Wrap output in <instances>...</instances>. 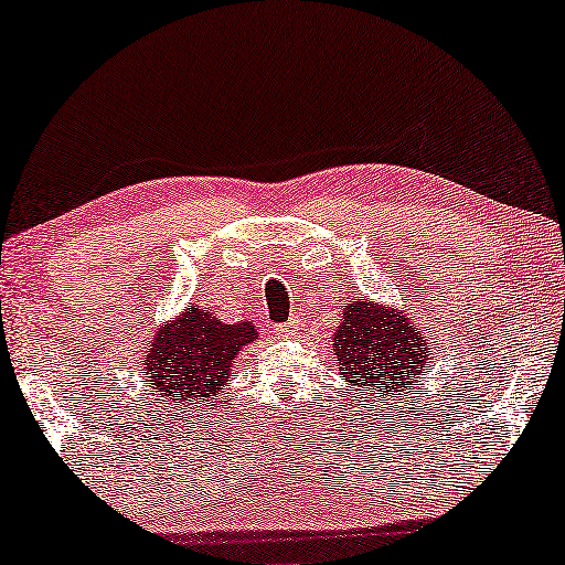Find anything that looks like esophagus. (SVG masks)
Returning <instances> with one entry per match:
<instances>
[{"label": "esophagus", "instance_id": "34e87169", "mask_svg": "<svg viewBox=\"0 0 565 565\" xmlns=\"http://www.w3.org/2000/svg\"><path fill=\"white\" fill-rule=\"evenodd\" d=\"M297 321H286V324H279L276 327V334L279 337H291V334H297Z\"/></svg>", "mask_w": 565, "mask_h": 565}]
</instances>
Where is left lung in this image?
I'll list each match as a JSON object with an SVG mask.
<instances>
[{"mask_svg": "<svg viewBox=\"0 0 565 565\" xmlns=\"http://www.w3.org/2000/svg\"><path fill=\"white\" fill-rule=\"evenodd\" d=\"M339 372L366 395L402 392L429 360V339L409 324L405 311L360 299L349 303L334 331Z\"/></svg>", "mask_w": 565, "mask_h": 565, "instance_id": "1", "label": "left lung"}]
</instances>
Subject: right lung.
Segmentation results:
<instances>
[{
  "instance_id": "obj_1",
  "label": "right lung",
  "mask_w": 565,
  "mask_h": 565,
  "mask_svg": "<svg viewBox=\"0 0 565 565\" xmlns=\"http://www.w3.org/2000/svg\"><path fill=\"white\" fill-rule=\"evenodd\" d=\"M256 339L258 331L250 321L226 324L213 317V311L185 309L156 331L150 349L142 354L148 387L166 397V405L175 402L181 407H199L236 377V354Z\"/></svg>"
}]
</instances>
